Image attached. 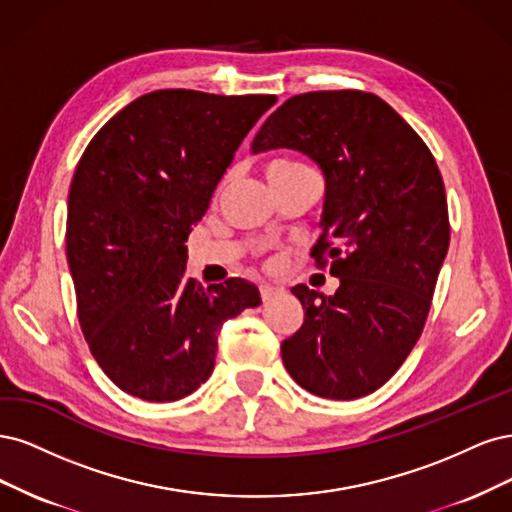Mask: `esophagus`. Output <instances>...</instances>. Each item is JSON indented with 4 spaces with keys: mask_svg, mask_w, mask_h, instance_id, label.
Wrapping results in <instances>:
<instances>
[{
    "mask_svg": "<svg viewBox=\"0 0 512 512\" xmlns=\"http://www.w3.org/2000/svg\"><path fill=\"white\" fill-rule=\"evenodd\" d=\"M259 293H261V300H263V302H270L272 298H276V295L283 293V289L272 287V285H263V287L259 289Z\"/></svg>",
    "mask_w": 512,
    "mask_h": 512,
    "instance_id": "obj_1",
    "label": "esophagus"
}]
</instances>
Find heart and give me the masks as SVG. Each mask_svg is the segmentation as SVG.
<instances>
[{
  "mask_svg": "<svg viewBox=\"0 0 512 512\" xmlns=\"http://www.w3.org/2000/svg\"><path fill=\"white\" fill-rule=\"evenodd\" d=\"M312 172L306 163L298 161V159H291V157H278L272 159L270 166H268V178L270 180H291V178H298Z\"/></svg>",
  "mask_w": 512,
  "mask_h": 512,
  "instance_id": "heart-1",
  "label": "heart"
}]
</instances>
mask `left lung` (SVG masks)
<instances>
[{"instance_id": "left-lung-1", "label": "left lung", "mask_w": 512, "mask_h": 512, "mask_svg": "<svg viewBox=\"0 0 512 512\" xmlns=\"http://www.w3.org/2000/svg\"><path fill=\"white\" fill-rule=\"evenodd\" d=\"M295 148L325 174L323 234L312 257L334 295L291 293L304 325L280 346L291 378L327 400L383 387L417 344L449 249L436 159L398 112L366 91H310L276 108L253 153Z\"/></svg>"}]
</instances>
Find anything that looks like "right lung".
<instances>
[{"label": "right lung", "mask_w": 512, "mask_h": 512, "mask_svg": "<svg viewBox=\"0 0 512 512\" xmlns=\"http://www.w3.org/2000/svg\"><path fill=\"white\" fill-rule=\"evenodd\" d=\"M276 95L161 89L125 106L82 153L65 255L80 329L110 381L176 402L208 381L227 319L261 304L242 278L202 287L187 238L240 142Z\"/></svg>", "instance_id": "obj_1"}]
</instances>
